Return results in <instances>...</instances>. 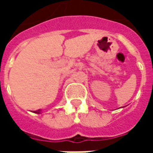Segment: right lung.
Listing matches in <instances>:
<instances>
[{
    "mask_svg": "<svg viewBox=\"0 0 153 153\" xmlns=\"http://www.w3.org/2000/svg\"><path fill=\"white\" fill-rule=\"evenodd\" d=\"M33 113H36V114H41L42 113V111L41 110H38V111H33Z\"/></svg>",
    "mask_w": 153,
    "mask_h": 153,
    "instance_id": "add662e5",
    "label": "right lung"
}]
</instances>
